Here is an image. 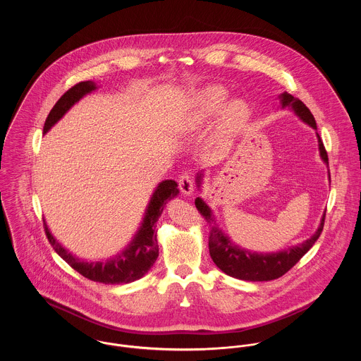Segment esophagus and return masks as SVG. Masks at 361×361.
<instances>
[{"mask_svg": "<svg viewBox=\"0 0 361 361\" xmlns=\"http://www.w3.org/2000/svg\"><path fill=\"white\" fill-rule=\"evenodd\" d=\"M178 183H179V189H180V192H182L183 195L190 196V195L193 193V189H195L193 179H192V176H190L188 172H185V173H182V175L179 176Z\"/></svg>", "mask_w": 361, "mask_h": 361, "instance_id": "34e87169", "label": "esophagus"}]
</instances>
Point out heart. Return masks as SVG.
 Here are the masks:
<instances>
[{"label":"heart","mask_w":361,"mask_h":361,"mask_svg":"<svg viewBox=\"0 0 361 361\" xmlns=\"http://www.w3.org/2000/svg\"><path fill=\"white\" fill-rule=\"evenodd\" d=\"M228 97V90L221 85H208L206 87L197 90L193 94L190 122L196 126L204 125L206 122L215 118L224 109L218 132L222 139H229L236 132H239L247 122L250 109L247 104L239 99L232 100L225 106Z\"/></svg>","instance_id":"heart-1"}]
</instances>
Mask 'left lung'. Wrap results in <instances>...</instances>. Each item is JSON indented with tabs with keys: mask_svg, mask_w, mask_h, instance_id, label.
Here are the masks:
<instances>
[{
	"mask_svg": "<svg viewBox=\"0 0 361 361\" xmlns=\"http://www.w3.org/2000/svg\"><path fill=\"white\" fill-rule=\"evenodd\" d=\"M281 99V105L282 108H292L295 114L307 125H310L312 129L317 130V123L310 112L309 108L306 104L300 102L299 99L293 97L289 93H282L279 96ZM318 137V147H319V155L325 164H328V154L326 150L321 142L319 135L317 133ZM203 179V173H197L196 182L197 186L200 188ZM195 204L200 214L206 218L207 224H209V238H208V249H209V256L215 265L224 271L226 275L242 279V281H272L276 279L282 275H285L300 258L303 257L312 245L317 242L319 238L322 228H324V221H325V214L322 215L321 224L317 229V232L307 239L303 243L285 249L278 253H256V252H249L246 249H242L240 246L235 245L231 242V239L225 235V232L218 226L215 216L212 215L211 208L207 206L206 203L197 197L195 200Z\"/></svg>",
	"mask_w": 361,
	"mask_h": 361,
	"instance_id": "left-lung-1",
	"label": "left lung"
}]
</instances>
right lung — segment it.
<instances>
[{
	"label": "right lung",
	"instance_id": "obj_1",
	"mask_svg": "<svg viewBox=\"0 0 361 361\" xmlns=\"http://www.w3.org/2000/svg\"><path fill=\"white\" fill-rule=\"evenodd\" d=\"M96 89L97 86L92 80L80 82L73 87H71L52 106L46 119L43 132L47 133L52 126L69 111L72 105H75L82 97H85L86 94L92 93ZM178 195H179V189L175 180L172 179L162 180L155 188L154 193L145 212L142 225L136 232V235L133 236L132 242L119 255H116L115 257L108 258L105 261H86L73 256L52 236L44 221L46 235L54 250L56 252V255L63 258L75 271H78L85 278L94 282L106 283V285L129 283L143 278L149 272V269L153 267L155 259L158 257L155 224L161 216L164 207Z\"/></svg>",
	"mask_w": 361,
	"mask_h": 361
}]
</instances>
